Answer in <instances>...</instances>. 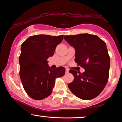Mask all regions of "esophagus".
Returning a JSON list of instances; mask_svg holds the SVG:
<instances>
[{
	"label": "esophagus",
	"mask_w": 122,
	"mask_h": 122,
	"mask_svg": "<svg viewBox=\"0 0 122 122\" xmlns=\"http://www.w3.org/2000/svg\"><path fill=\"white\" fill-rule=\"evenodd\" d=\"M69 73V69L68 68H66V73Z\"/></svg>",
	"instance_id": "obj_1"
}]
</instances>
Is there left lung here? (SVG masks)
Returning <instances> with one entry per match:
<instances>
[{"instance_id": "left-lung-1", "label": "left lung", "mask_w": 122, "mask_h": 122, "mask_svg": "<svg viewBox=\"0 0 122 122\" xmlns=\"http://www.w3.org/2000/svg\"><path fill=\"white\" fill-rule=\"evenodd\" d=\"M64 39L75 48V61L85 69L82 73L70 70L74 80L68 84V88L81 99L96 98L104 89L109 78L110 57L106 43L96 35L87 33L66 36Z\"/></svg>"}]
</instances>
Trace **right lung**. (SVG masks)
<instances>
[{"instance_id":"obj_1","label":"right lung","mask_w":122,"mask_h":122,"mask_svg":"<svg viewBox=\"0 0 122 122\" xmlns=\"http://www.w3.org/2000/svg\"><path fill=\"white\" fill-rule=\"evenodd\" d=\"M63 36L36 35L29 36L21 44L19 76L25 91L33 99L41 100L50 96L55 80L66 73L63 66L52 69L47 61Z\"/></svg>"}]
</instances>
